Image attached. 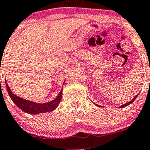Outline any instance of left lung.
Masks as SVG:
<instances>
[{"mask_svg": "<svg viewBox=\"0 0 150 150\" xmlns=\"http://www.w3.org/2000/svg\"><path fill=\"white\" fill-rule=\"evenodd\" d=\"M138 95H139V94H137V95H136V96H135V97H134V98H133V99H132V100H131V101H130V102H129V103H126V104L123 105H121V106H120V107H119V108H125V107H126V106L129 105H130V104H132V103H133V102H134V100H135V99H136V98H137V96H138ZM94 104H95V105H96V106H98V107H100V105H97V104H95V103H94Z\"/></svg>", "mask_w": 150, "mask_h": 150, "instance_id": "8db88e82", "label": "left lung"}]
</instances>
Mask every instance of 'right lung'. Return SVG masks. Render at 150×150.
Listing matches in <instances>:
<instances>
[{
	"label": "right lung",
	"mask_w": 150,
	"mask_h": 150,
	"mask_svg": "<svg viewBox=\"0 0 150 150\" xmlns=\"http://www.w3.org/2000/svg\"><path fill=\"white\" fill-rule=\"evenodd\" d=\"M65 81H64V84H65ZM6 86L7 89L9 97L12 100V101L14 103V104L16 106L23 110L24 112L27 113L32 114V115H38L40 113H45V112H51L58 108V105L61 103V99H62L63 95V89H61V92L58 93L57 97L54 100H51L50 102L44 103H38L36 102L30 101V100H26L21 97H18V95H15L11 89L9 88L8 85L7 84V81L6 80Z\"/></svg>",
	"instance_id": "add662e5"
}]
</instances>
